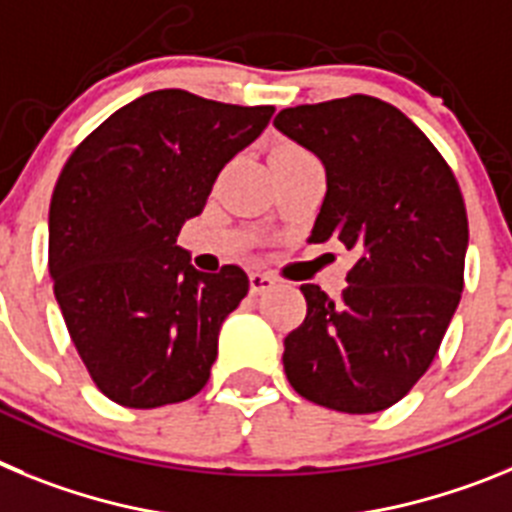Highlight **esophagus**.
<instances>
[{
    "label": "esophagus",
    "instance_id": "obj_1",
    "mask_svg": "<svg viewBox=\"0 0 512 512\" xmlns=\"http://www.w3.org/2000/svg\"><path fill=\"white\" fill-rule=\"evenodd\" d=\"M275 275L270 273H252L250 275V293L252 296H260V293L270 291V288H275Z\"/></svg>",
    "mask_w": 512,
    "mask_h": 512
}]
</instances>
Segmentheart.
Listing matches in <instances>:
<instances>
[{"instance_id":"1","label":"heart","mask_w":512,"mask_h":512,"mask_svg":"<svg viewBox=\"0 0 512 512\" xmlns=\"http://www.w3.org/2000/svg\"><path fill=\"white\" fill-rule=\"evenodd\" d=\"M283 149H296V146H283Z\"/></svg>"}]
</instances>
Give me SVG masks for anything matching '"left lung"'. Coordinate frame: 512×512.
Wrapping results in <instances>:
<instances>
[{
  "label": "left lung",
  "instance_id": "8db88e82",
  "mask_svg": "<svg viewBox=\"0 0 512 512\" xmlns=\"http://www.w3.org/2000/svg\"><path fill=\"white\" fill-rule=\"evenodd\" d=\"M275 128L322 159L327 195L311 242L358 260L337 299L306 283L304 322L286 337L291 386L327 410L381 412L422 379L464 291V195L433 141L371 95L296 105Z\"/></svg>",
  "mask_w": 512,
  "mask_h": 512
}]
</instances>
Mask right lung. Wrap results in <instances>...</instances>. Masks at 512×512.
<instances>
[{
  "label": "right lung",
  "instance_id": "obj_1",
  "mask_svg": "<svg viewBox=\"0 0 512 512\" xmlns=\"http://www.w3.org/2000/svg\"><path fill=\"white\" fill-rule=\"evenodd\" d=\"M273 113L157 90L115 110L66 159L48 270L71 342L115 404L154 410L206 386L221 322L250 278L237 265L198 273L177 234Z\"/></svg>",
  "mask_w": 512,
  "mask_h": 512
}]
</instances>
